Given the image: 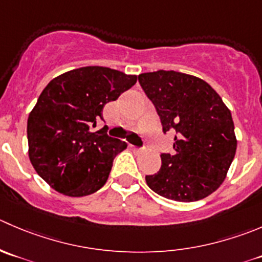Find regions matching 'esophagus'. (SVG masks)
Wrapping results in <instances>:
<instances>
[{"instance_id":"34e87169","label":"esophagus","mask_w":262,"mask_h":262,"mask_svg":"<svg viewBox=\"0 0 262 262\" xmlns=\"http://www.w3.org/2000/svg\"><path fill=\"white\" fill-rule=\"evenodd\" d=\"M133 149L136 152H142V151H143V148H138V147H133Z\"/></svg>"}]
</instances>
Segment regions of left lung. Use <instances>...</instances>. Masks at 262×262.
<instances>
[{
	"instance_id": "left-lung-1",
	"label": "left lung",
	"mask_w": 262,
	"mask_h": 262,
	"mask_svg": "<svg viewBox=\"0 0 262 262\" xmlns=\"http://www.w3.org/2000/svg\"><path fill=\"white\" fill-rule=\"evenodd\" d=\"M164 133L175 132L174 154L161 155V167L146 175L157 194L179 202L205 199L227 178L237 138L229 108L216 91L193 75L157 70L138 75Z\"/></svg>"
}]
</instances>
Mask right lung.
<instances>
[{"mask_svg":"<svg viewBox=\"0 0 262 262\" xmlns=\"http://www.w3.org/2000/svg\"><path fill=\"white\" fill-rule=\"evenodd\" d=\"M137 75L103 67H84L53 78L28 118V154L37 174L69 197L95 193L108 179L125 142L91 132L103 106L133 87Z\"/></svg>","mask_w":262,"mask_h":262,"instance_id":"add662e5","label":"right lung"}]
</instances>
